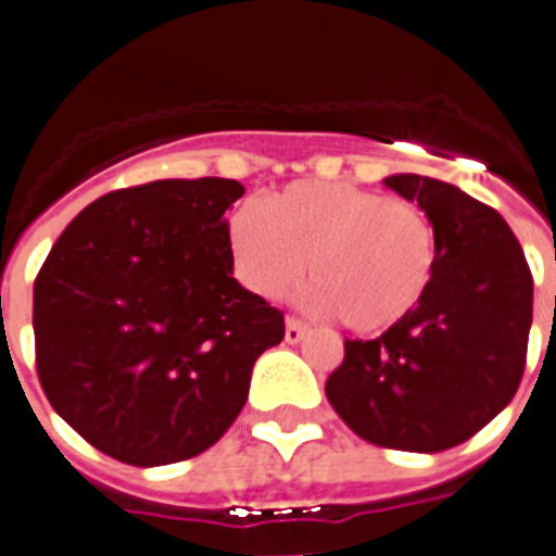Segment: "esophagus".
Returning <instances> with one entry per match:
<instances>
[{"label":"esophagus","mask_w":556,"mask_h":556,"mask_svg":"<svg viewBox=\"0 0 556 556\" xmlns=\"http://www.w3.org/2000/svg\"><path fill=\"white\" fill-rule=\"evenodd\" d=\"M306 331H308V328L303 326V323L298 320V317H287V333H283V337H287L289 345H294V342H301V339L306 337Z\"/></svg>","instance_id":"esophagus-1"}]
</instances>
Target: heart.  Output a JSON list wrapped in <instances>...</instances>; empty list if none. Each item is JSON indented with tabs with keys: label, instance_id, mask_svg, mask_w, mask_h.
<instances>
[{
	"label": "heart",
	"instance_id": "obj_1",
	"mask_svg": "<svg viewBox=\"0 0 556 556\" xmlns=\"http://www.w3.org/2000/svg\"><path fill=\"white\" fill-rule=\"evenodd\" d=\"M236 278L262 298L287 292L308 258L303 301L353 331H384L424 301L437 262L429 217L342 180H294L225 225Z\"/></svg>",
	"mask_w": 556,
	"mask_h": 556
}]
</instances>
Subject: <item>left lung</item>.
<instances>
[{
	"instance_id": "1",
	"label": "left lung",
	"mask_w": 556,
	"mask_h": 556,
	"mask_svg": "<svg viewBox=\"0 0 556 556\" xmlns=\"http://www.w3.org/2000/svg\"><path fill=\"white\" fill-rule=\"evenodd\" d=\"M384 184L426 211L434 275L409 317L376 339H345L326 395L367 443L437 454L513 401L527 367L532 273L495 208L424 175Z\"/></svg>"
}]
</instances>
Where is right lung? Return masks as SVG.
<instances>
[{
	"mask_svg": "<svg viewBox=\"0 0 556 556\" xmlns=\"http://www.w3.org/2000/svg\"><path fill=\"white\" fill-rule=\"evenodd\" d=\"M239 180H152L66 225L33 287L49 404L113 459L203 454L242 412L283 314L233 278L225 211Z\"/></svg>",
	"mask_w": 556,
	"mask_h": 556,
	"instance_id": "add662e5",
	"label": "right lung"
}]
</instances>
